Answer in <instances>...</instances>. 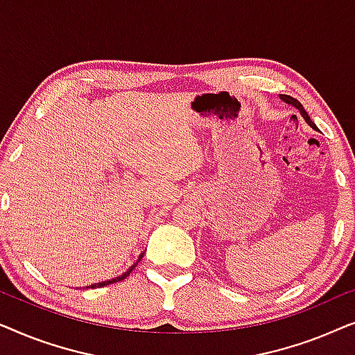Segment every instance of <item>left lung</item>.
<instances>
[{"label": "left lung", "mask_w": 355, "mask_h": 355, "mask_svg": "<svg viewBox=\"0 0 355 355\" xmlns=\"http://www.w3.org/2000/svg\"><path fill=\"white\" fill-rule=\"evenodd\" d=\"M281 100H283V101H284V103H288V105H293V106H294V108L299 111V113H300V116H302V118L305 119V123H307V124H309V125H310V128H312V129H317V125H315V123H313V121H312V119H310V116L307 114V111H305V110H304V106H302V105H300L297 100H295V98H293V96H289V95H281Z\"/></svg>", "instance_id": "1"}]
</instances>
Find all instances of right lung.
<instances>
[{
  "instance_id": "add662e5",
  "label": "right lung",
  "mask_w": 355,
  "mask_h": 355,
  "mask_svg": "<svg viewBox=\"0 0 355 355\" xmlns=\"http://www.w3.org/2000/svg\"><path fill=\"white\" fill-rule=\"evenodd\" d=\"M144 257V254H140L139 255V259H137V261H135V263L132 265V266H129V270L125 271V273H123V275H119V276H116V278H113V279H108V281H101V283H95V284H92V286H89V288H92V289H95V288H103V286H110V284H113V283H119V281H123V279H125L128 278V276L130 275V271H132L135 266H137V263L140 261V259H142Z\"/></svg>"
}]
</instances>
